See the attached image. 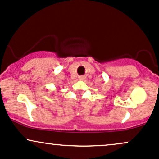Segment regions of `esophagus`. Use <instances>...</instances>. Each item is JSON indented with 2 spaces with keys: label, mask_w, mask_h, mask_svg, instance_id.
Masks as SVG:
<instances>
[{
  "label": "esophagus",
  "mask_w": 159,
  "mask_h": 159,
  "mask_svg": "<svg viewBox=\"0 0 159 159\" xmlns=\"http://www.w3.org/2000/svg\"><path fill=\"white\" fill-rule=\"evenodd\" d=\"M80 80H84V77H83V76H81V77H80Z\"/></svg>",
  "instance_id": "34e87169"
}]
</instances>
